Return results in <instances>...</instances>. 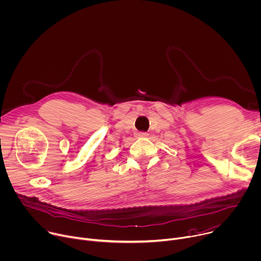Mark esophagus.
Masks as SVG:
<instances>
[{
	"mask_svg": "<svg viewBox=\"0 0 261 261\" xmlns=\"http://www.w3.org/2000/svg\"><path fill=\"white\" fill-rule=\"evenodd\" d=\"M135 136L137 138H146V137H148V134L147 133H136Z\"/></svg>",
	"mask_w": 261,
	"mask_h": 261,
	"instance_id": "1",
	"label": "esophagus"
}]
</instances>
